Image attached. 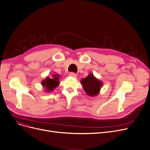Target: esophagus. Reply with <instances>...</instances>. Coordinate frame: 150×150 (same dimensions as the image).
Returning a JSON list of instances; mask_svg holds the SVG:
<instances>
[{
	"mask_svg": "<svg viewBox=\"0 0 150 150\" xmlns=\"http://www.w3.org/2000/svg\"><path fill=\"white\" fill-rule=\"evenodd\" d=\"M69 75L71 76V77H74V78H76L77 76V75L75 73H74V72H70L69 74Z\"/></svg>",
	"mask_w": 150,
	"mask_h": 150,
	"instance_id": "34e87169",
	"label": "esophagus"
}]
</instances>
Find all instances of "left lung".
<instances>
[{
    "instance_id": "obj_1",
    "label": "left lung",
    "mask_w": 150,
    "mask_h": 150,
    "mask_svg": "<svg viewBox=\"0 0 150 150\" xmlns=\"http://www.w3.org/2000/svg\"><path fill=\"white\" fill-rule=\"evenodd\" d=\"M83 88L87 94L90 96H95L98 94L102 83L94 77L93 74H89L85 79L81 80Z\"/></svg>"
}]
</instances>
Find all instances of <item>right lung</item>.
Masks as SVG:
<instances>
[{"mask_svg": "<svg viewBox=\"0 0 150 150\" xmlns=\"http://www.w3.org/2000/svg\"><path fill=\"white\" fill-rule=\"evenodd\" d=\"M59 75H53L51 76H47L46 79L42 81V86L46 88V90H48V92H50L59 84Z\"/></svg>", "mask_w": 150, "mask_h": 150, "instance_id": "right-lung-1", "label": "right lung"}]
</instances>
